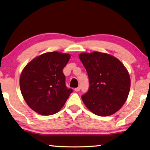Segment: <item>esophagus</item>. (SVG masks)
<instances>
[{
  "mask_svg": "<svg viewBox=\"0 0 150 150\" xmlns=\"http://www.w3.org/2000/svg\"><path fill=\"white\" fill-rule=\"evenodd\" d=\"M81 90V88L80 87H77L75 88V91H76V92H78V91H79Z\"/></svg>",
  "mask_w": 150,
  "mask_h": 150,
  "instance_id": "1",
  "label": "esophagus"
}]
</instances>
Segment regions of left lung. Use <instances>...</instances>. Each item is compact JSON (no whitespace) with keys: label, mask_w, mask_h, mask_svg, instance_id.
I'll list each match as a JSON object with an SVG mask.
<instances>
[{"label":"left lung","mask_w":150,"mask_h":150,"mask_svg":"<svg viewBox=\"0 0 150 150\" xmlns=\"http://www.w3.org/2000/svg\"><path fill=\"white\" fill-rule=\"evenodd\" d=\"M79 59L89 80L81 98L88 110L100 116L116 112L125 103L130 88L128 71L117 58L105 53H82Z\"/></svg>","instance_id":"obj_1"}]
</instances>
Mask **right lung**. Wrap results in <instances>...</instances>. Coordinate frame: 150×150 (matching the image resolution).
I'll return each mask as SVG.
<instances>
[{
  "label": "right lung",
  "instance_id": "1",
  "mask_svg": "<svg viewBox=\"0 0 150 150\" xmlns=\"http://www.w3.org/2000/svg\"><path fill=\"white\" fill-rule=\"evenodd\" d=\"M70 55L47 52L28 63L20 75V87L27 105L42 115H52L60 110L71 88L65 85L63 69Z\"/></svg>",
  "mask_w": 150,
  "mask_h": 150
}]
</instances>
